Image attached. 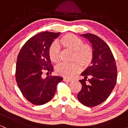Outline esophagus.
I'll return each mask as SVG.
<instances>
[{
  "label": "esophagus",
  "instance_id": "1",
  "mask_svg": "<svg viewBox=\"0 0 128 128\" xmlns=\"http://www.w3.org/2000/svg\"><path fill=\"white\" fill-rule=\"evenodd\" d=\"M63 80H64V81H65V82H70L72 81V79H68V78H64L63 79Z\"/></svg>",
  "mask_w": 128,
  "mask_h": 128
}]
</instances>
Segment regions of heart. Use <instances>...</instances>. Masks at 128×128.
Here are the masks:
<instances>
[{
	"mask_svg": "<svg viewBox=\"0 0 128 128\" xmlns=\"http://www.w3.org/2000/svg\"><path fill=\"white\" fill-rule=\"evenodd\" d=\"M60 44L67 50L73 52L72 64H59L56 67V72L60 76L72 78L78 73L83 68L90 65L93 59V50L88 44H86L80 38L72 34L64 36L60 40ZM49 58L54 63H58L61 60L60 46L56 42H53L49 48Z\"/></svg>",
	"mask_w": 128,
	"mask_h": 128,
	"instance_id": "heart-1",
	"label": "heart"
}]
</instances>
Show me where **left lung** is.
I'll return each instance as SVG.
<instances>
[{"label": "left lung", "mask_w": 128, "mask_h": 128, "mask_svg": "<svg viewBox=\"0 0 128 128\" xmlns=\"http://www.w3.org/2000/svg\"><path fill=\"white\" fill-rule=\"evenodd\" d=\"M80 36L92 43L93 59L91 66L81 73L84 79L79 80L82 88L77 97L84 105L93 107L104 102L114 89L117 82V66L111 49L102 39L92 34ZM88 77L90 79L86 83Z\"/></svg>", "instance_id": "1"}]
</instances>
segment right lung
I'll list each match as a JSON object with an SVG mask.
<instances>
[{
    "instance_id": "add662e5",
    "label": "right lung",
    "mask_w": 128,
    "mask_h": 128,
    "mask_svg": "<svg viewBox=\"0 0 128 128\" xmlns=\"http://www.w3.org/2000/svg\"><path fill=\"white\" fill-rule=\"evenodd\" d=\"M60 32L45 31L29 39L20 50L17 59L16 80L22 94L34 105H42L52 99L56 86L62 80L61 76H48L54 67L49 58V48Z\"/></svg>"
}]
</instances>
